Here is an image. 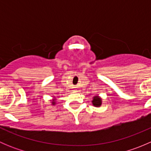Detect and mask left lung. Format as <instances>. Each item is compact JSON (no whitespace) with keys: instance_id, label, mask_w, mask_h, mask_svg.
<instances>
[{"instance_id":"obj_1","label":"left lung","mask_w":151,"mask_h":151,"mask_svg":"<svg viewBox=\"0 0 151 151\" xmlns=\"http://www.w3.org/2000/svg\"><path fill=\"white\" fill-rule=\"evenodd\" d=\"M92 103H93V104L94 106H101V99H100L99 97H98V96H95L93 98V100L92 101Z\"/></svg>"}]
</instances>
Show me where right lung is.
<instances>
[{"mask_svg": "<svg viewBox=\"0 0 151 151\" xmlns=\"http://www.w3.org/2000/svg\"><path fill=\"white\" fill-rule=\"evenodd\" d=\"M54 103H55V102H52V104H54Z\"/></svg>", "mask_w": 151, "mask_h": 151, "instance_id": "add662e5", "label": "right lung"}]
</instances>
